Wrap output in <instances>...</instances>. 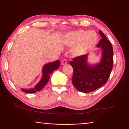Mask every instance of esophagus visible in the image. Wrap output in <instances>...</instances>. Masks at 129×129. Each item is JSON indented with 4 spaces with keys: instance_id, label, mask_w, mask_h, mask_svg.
Instances as JSON below:
<instances>
[{
    "instance_id": "1",
    "label": "esophagus",
    "mask_w": 129,
    "mask_h": 129,
    "mask_svg": "<svg viewBox=\"0 0 129 129\" xmlns=\"http://www.w3.org/2000/svg\"><path fill=\"white\" fill-rule=\"evenodd\" d=\"M62 64H66L67 63V59H66V58H64V59H63L62 60Z\"/></svg>"
}]
</instances>
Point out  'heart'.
Masks as SVG:
<instances>
[{"label":"heart","mask_w":129,"mask_h":129,"mask_svg":"<svg viewBox=\"0 0 129 129\" xmlns=\"http://www.w3.org/2000/svg\"><path fill=\"white\" fill-rule=\"evenodd\" d=\"M98 35L93 30H79L67 33L63 38V43L67 46L73 47L74 56H81L95 47L98 42Z\"/></svg>","instance_id":"heart-1"}]
</instances>
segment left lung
I'll list each match as a JSON object with an SVG mask.
<instances>
[{
	"instance_id": "obj_1",
	"label": "left lung",
	"mask_w": 129,
	"mask_h": 129,
	"mask_svg": "<svg viewBox=\"0 0 129 129\" xmlns=\"http://www.w3.org/2000/svg\"><path fill=\"white\" fill-rule=\"evenodd\" d=\"M99 34L102 39L97 47L103 50L101 62L94 66L87 63V54L73 58L70 64L73 69L72 82L77 90L89 93L101 88L107 82L113 66V48L111 43L102 31Z\"/></svg>"
}]
</instances>
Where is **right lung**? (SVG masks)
Returning <instances> with one entry per match:
<instances>
[{
  "label": "right lung",
  "instance_id": "obj_1",
  "mask_svg": "<svg viewBox=\"0 0 129 129\" xmlns=\"http://www.w3.org/2000/svg\"><path fill=\"white\" fill-rule=\"evenodd\" d=\"M60 65V61L57 60L56 61L48 63L45 64L42 70V77L38 84L34 88L26 89H22V90L26 93H34L36 91H40L47 84L48 81H49L50 78V75L52 74V72L58 69Z\"/></svg>",
  "mask_w": 129,
  "mask_h": 129
}]
</instances>
